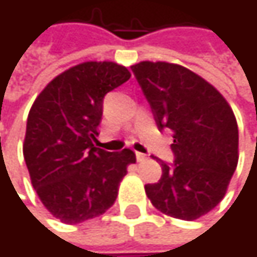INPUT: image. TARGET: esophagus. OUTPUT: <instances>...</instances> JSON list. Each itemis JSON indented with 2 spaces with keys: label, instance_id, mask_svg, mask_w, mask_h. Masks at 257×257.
I'll return each instance as SVG.
<instances>
[{
  "label": "esophagus",
  "instance_id": "34e87169",
  "mask_svg": "<svg viewBox=\"0 0 257 257\" xmlns=\"http://www.w3.org/2000/svg\"><path fill=\"white\" fill-rule=\"evenodd\" d=\"M135 156H137V161H138V162H143V161H146V159H147V156H146L144 153H140V152H137V153H135Z\"/></svg>",
  "mask_w": 257,
  "mask_h": 257
}]
</instances>
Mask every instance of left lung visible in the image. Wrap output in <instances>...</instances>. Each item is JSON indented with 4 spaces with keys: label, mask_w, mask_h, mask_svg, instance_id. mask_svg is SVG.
I'll list each match as a JSON object with an SVG mask.
<instances>
[{
    "label": "left lung",
    "mask_w": 257,
    "mask_h": 257,
    "mask_svg": "<svg viewBox=\"0 0 257 257\" xmlns=\"http://www.w3.org/2000/svg\"><path fill=\"white\" fill-rule=\"evenodd\" d=\"M159 129L173 132L171 164L158 159L162 176L146 184L162 213L195 220L225 196L238 164V126L226 99L202 77L168 62L131 67Z\"/></svg>",
    "instance_id": "8db88e82"
}]
</instances>
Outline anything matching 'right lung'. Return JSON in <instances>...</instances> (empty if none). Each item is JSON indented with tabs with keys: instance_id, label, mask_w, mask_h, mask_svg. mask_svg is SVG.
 Returning a JSON list of instances; mask_svg holds the SVG:
<instances>
[{
	"instance_id": "1",
	"label": "right lung",
	"mask_w": 257,
	"mask_h": 257,
	"mask_svg": "<svg viewBox=\"0 0 257 257\" xmlns=\"http://www.w3.org/2000/svg\"><path fill=\"white\" fill-rule=\"evenodd\" d=\"M114 62H84L53 78L26 120L24 158L43 205L61 222L77 225L105 213L135 153L95 147L104 96L128 81Z\"/></svg>"
}]
</instances>
